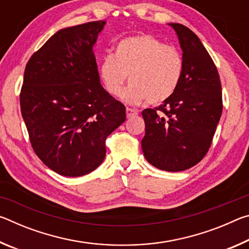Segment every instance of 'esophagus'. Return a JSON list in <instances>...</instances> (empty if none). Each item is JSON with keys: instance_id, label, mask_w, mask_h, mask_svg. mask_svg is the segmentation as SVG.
Listing matches in <instances>:
<instances>
[{"instance_id": "esophagus-1", "label": "esophagus", "mask_w": 249, "mask_h": 249, "mask_svg": "<svg viewBox=\"0 0 249 249\" xmlns=\"http://www.w3.org/2000/svg\"><path fill=\"white\" fill-rule=\"evenodd\" d=\"M126 115H127L128 119H130V117H135L138 115V112L136 111V109L134 108H130V107H127L126 108Z\"/></svg>"}]
</instances>
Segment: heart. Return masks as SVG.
Instances as JSON below:
<instances>
[{
  "label": "heart",
  "instance_id": "heart-1",
  "mask_svg": "<svg viewBox=\"0 0 249 249\" xmlns=\"http://www.w3.org/2000/svg\"><path fill=\"white\" fill-rule=\"evenodd\" d=\"M183 69V57L178 48L142 34L122 39L115 53L104 57L100 78L109 95L121 98L128 75L127 101L159 104L175 94Z\"/></svg>",
  "mask_w": 249,
  "mask_h": 249
}]
</instances>
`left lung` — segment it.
Segmentation results:
<instances>
[{"instance_id":"8db88e82","label":"left lung","mask_w":249,"mask_h":249,"mask_svg":"<svg viewBox=\"0 0 249 249\" xmlns=\"http://www.w3.org/2000/svg\"><path fill=\"white\" fill-rule=\"evenodd\" d=\"M182 48L183 75L171 98L142 112V153L158 169L183 171L208 153L223 109L220 74L195 33L171 23Z\"/></svg>"}]
</instances>
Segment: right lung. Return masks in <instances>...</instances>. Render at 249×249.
<instances>
[{
  "label": "right lung",
  "mask_w": 249,
  "mask_h": 249,
  "mask_svg": "<svg viewBox=\"0 0 249 249\" xmlns=\"http://www.w3.org/2000/svg\"><path fill=\"white\" fill-rule=\"evenodd\" d=\"M104 20L64 28L32 54L19 93L33 150L66 177L96 169L105 141L125 122V107L100 83L92 52Z\"/></svg>",
  "instance_id": "right-lung-1"
}]
</instances>
